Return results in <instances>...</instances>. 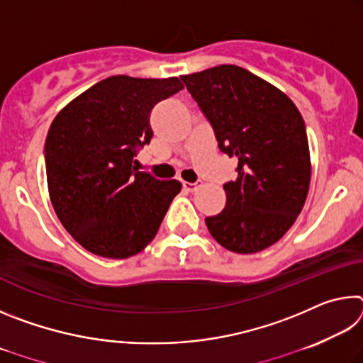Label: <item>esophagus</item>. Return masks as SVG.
I'll list each match as a JSON object with an SVG mask.
<instances>
[{"label":"esophagus","mask_w":363,"mask_h":363,"mask_svg":"<svg viewBox=\"0 0 363 363\" xmlns=\"http://www.w3.org/2000/svg\"><path fill=\"white\" fill-rule=\"evenodd\" d=\"M182 187L184 190H187V192H194L200 187V182H182Z\"/></svg>","instance_id":"obj_1"}]
</instances>
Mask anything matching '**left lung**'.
<instances>
[{
    "label": "left lung",
    "instance_id": "left-lung-1",
    "mask_svg": "<svg viewBox=\"0 0 363 363\" xmlns=\"http://www.w3.org/2000/svg\"><path fill=\"white\" fill-rule=\"evenodd\" d=\"M211 123L220 152L238 160L225 208L205 219L214 240L250 255L279 242L303 210L311 184L306 125L285 93L237 65L182 75Z\"/></svg>",
    "mask_w": 363,
    "mask_h": 363
}]
</instances>
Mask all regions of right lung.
I'll use <instances>...</instances> for the list:
<instances>
[{"label":"right lung","mask_w":363,"mask_h":363,"mask_svg":"<svg viewBox=\"0 0 363 363\" xmlns=\"http://www.w3.org/2000/svg\"><path fill=\"white\" fill-rule=\"evenodd\" d=\"M182 88L176 77H108L51 123L45 144L49 199L84 250L125 259L157 235L182 186L139 171L134 157L153 136L152 108Z\"/></svg>","instance_id":"right-lung-1"}]
</instances>
